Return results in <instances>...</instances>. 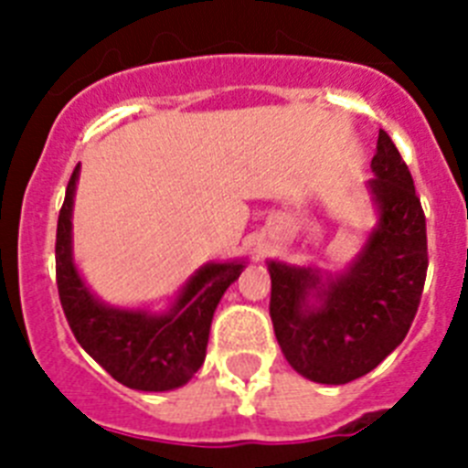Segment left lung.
Returning <instances> with one entry per match:
<instances>
[{
	"instance_id": "left-lung-1",
	"label": "left lung",
	"mask_w": 468,
	"mask_h": 468,
	"mask_svg": "<svg viewBox=\"0 0 468 468\" xmlns=\"http://www.w3.org/2000/svg\"><path fill=\"white\" fill-rule=\"evenodd\" d=\"M370 168L379 222L345 274L324 281L312 267L270 262L276 340L297 373L318 384H346L378 367L405 340L424 291L427 218L387 131Z\"/></svg>"
}]
</instances>
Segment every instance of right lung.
Listing matches in <instances>:
<instances>
[{"label": "right lung", "instance_id": "obj_1", "mask_svg": "<svg viewBox=\"0 0 468 468\" xmlns=\"http://www.w3.org/2000/svg\"><path fill=\"white\" fill-rule=\"evenodd\" d=\"M72 171L56 231V283L65 318L81 349L112 378L138 391H171L204 366L215 307L246 262H210L197 271L166 314L114 309L86 288L72 262Z\"/></svg>", "mask_w": 468, "mask_h": 468}]
</instances>
